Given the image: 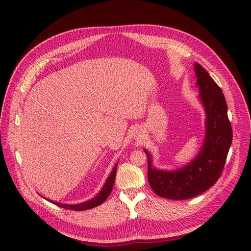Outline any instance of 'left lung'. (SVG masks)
<instances>
[{"mask_svg": "<svg viewBox=\"0 0 251 251\" xmlns=\"http://www.w3.org/2000/svg\"><path fill=\"white\" fill-rule=\"evenodd\" d=\"M196 85L205 112V136L202 148L194 159L175 171L159 170L148 156V178L151 189L164 199L182 201L200 195L220 178L232 143V127L227 102L221 87L199 63L194 64Z\"/></svg>", "mask_w": 251, "mask_h": 251, "instance_id": "obj_1", "label": "left lung"}]
</instances>
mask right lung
Instances as JSON below:
<instances>
[{
    "mask_svg": "<svg viewBox=\"0 0 251 251\" xmlns=\"http://www.w3.org/2000/svg\"><path fill=\"white\" fill-rule=\"evenodd\" d=\"M117 166H118V163L113 168V171L111 172L110 176L108 177L107 181H105V183L103 184V186H102L101 190L100 191V193L96 197H94V199H91V200L81 202V203H78V204H65V203H59V202H56V201H50V200H48V201L51 203H54V204L60 206V207H63V208H66V209H73V210H76V212H80V210H86V209L96 207V206L101 204L105 200L108 199L112 189H113L115 177H116Z\"/></svg>",
    "mask_w": 251,
    "mask_h": 251,
    "instance_id": "add662e5",
    "label": "right lung"
}]
</instances>
